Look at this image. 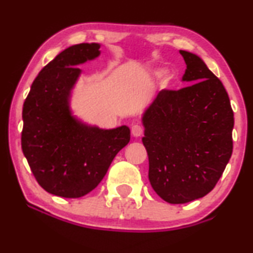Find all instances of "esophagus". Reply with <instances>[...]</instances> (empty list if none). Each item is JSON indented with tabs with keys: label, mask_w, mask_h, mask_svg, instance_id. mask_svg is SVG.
Wrapping results in <instances>:
<instances>
[{
	"label": "esophagus",
	"mask_w": 253,
	"mask_h": 253,
	"mask_svg": "<svg viewBox=\"0 0 253 253\" xmlns=\"http://www.w3.org/2000/svg\"><path fill=\"white\" fill-rule=\"evenodd\" d=\"M142 133H144V128H142L141 126H139V125H134V126H132V135L133 136L139 138V136L142 135Z\"/></svg>",
	"instance_id": "obj_1"
}]
</instances>
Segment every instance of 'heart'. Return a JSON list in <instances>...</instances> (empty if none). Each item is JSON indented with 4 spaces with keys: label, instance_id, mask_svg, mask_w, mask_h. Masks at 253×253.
Here are the masks:
<instances>
[{
    "label": "heart",
    "instance_id": "1",
    "mask_svg": "<svg viewBox=\"0 0 253 253\" xmlns=\"http://www.w3.org/2000/svg\"><path fill=\"white\" fill-rule=\"evenodd\" d=\"M151 74L153 78L163 77V80H161V82H160L161 90H169L173 87V84H174V78H173V75L169 74V73H166V71L164 68L153 69Z\"/></svg>",
    "mask_w": 253,
    "mask_h": 253
}]
</instances>
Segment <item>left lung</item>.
<instances>
[{
  "label": "left lung",
  "instance_id": "1",
  "mask_svg": "<svg viewBox=\"0 0 253 253\" xmlns=\"http://www.w3.org/2000/svg\"><path fill=\"white\" fill-rule=\"evenodd\" d=\"M179 53L186 63L182 81L190 86L161 90L141 117L148 179L169 204L190 203L211 192L233 147L234 119L226 89L202 57Z\"/></svg>",
  "mask_w": 253,
  "mask_h": 253
}]
</instances>
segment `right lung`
I'll return each instance as SVG.
<instances>
[{"instance_id":"add662e5","label":"right lung","mask_w":253,"mask_h":253,"mask_svg":"<svg viewBox=\"0 0 253 253\" xmlns=\"http://www.w3.org/2000/svg\"><path fill=\"white\" fill-rule=\"evenodd\" d=\"M100 47L93 42L61 51L39 73L23 103V154L40 186L54 196L89 193L129 142L128 126L100 128L72 109V93L82 73L78 67L99 57Z\"/></svg>"}]
</instances>
